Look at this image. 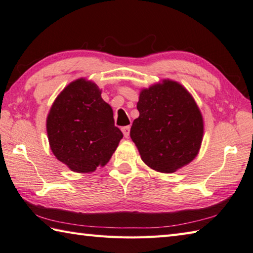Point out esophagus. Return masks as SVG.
Here are the masks:
<instances>
[{
    "label": "esophagus",
    "instance_id": "1",
    "mask_svg": "<svg viewBox=\"0 0 253 253\" xmlns=\"http://www.w3.org/2000/svg\"><path fill=\"white\" fill-rule=\"evenodd\" d=\"M130 126H123L121 130H122V133H123V135H125V137H128V135H130Z\"/></svg>",
    "mask_w": 253,
    "mask_h": 253
}]
</instances>
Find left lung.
<instances>
[{"instance_id":"left-lung-1","label":"left lung","mask_w":253,"mask_h":253,"mask_svg":"<svg viewBox=\"0 0 253 253\" xmlns=\"http://www.w3.org/2000/svg\"><path fill=\"white\" fill-rule=\"evenodd\" d=\"M130 135L142 161L158 172L171 173L197 157L204 122L192 95L176 81L163 80L140 92Z\"/></svg>"}]
</instances>
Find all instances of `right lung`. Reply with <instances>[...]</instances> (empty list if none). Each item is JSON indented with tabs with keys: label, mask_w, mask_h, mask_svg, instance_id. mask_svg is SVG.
I'll use <instances>...</instances> for the list:
<instances>
[{
	"label": "right lung",
	"mask_w": 253,
	"mask_h": 253,
	"mask_svg": "<svg viewBox=\"0 0 253 253\" xmlns=\"http://www.w3.org/2000/svg\"><path fill=\"white\" fill-rule=\"evenodd\" d=\"M47 133L56 159L80 173L104 167L123 137L99 87L86 79L71 82L55 98Z\"/></svg>",
	"instance_id": "1"
}]
</instances>
